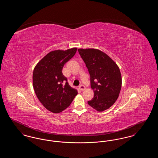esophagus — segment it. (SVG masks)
Masks as SVG:
<instances>
[{
	"label": "esophagus",
	"instance_id": "34e87169",
	"mask_svg": "<svg viewBox=\"0 0 158 158\" xmlns=\"http://www.w3.org/2000/svg\"><path fill=\"white\" fill-rule=\"evenodd\" d=\"M79 89H80L81 90H84L85 89V86L84 85H81L79 86Z\"/></svg>",
	"mask_w": 158,
	"mask_h": 158
}]
</instances>
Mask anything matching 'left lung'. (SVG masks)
<instances>
[{"mask_svg": "<svg viewBox=\"0 0 158 158\" xmlns=\"http://www.w3.org/2000/svg\"><path fill=\"white\" fill-rule=\"evenodd\" d=\"M90 75L94 97L88 105L103 111L114 104L121 88V76L117 64L108 55L93 48L78 49Z\"/></svg>", "mask_w": 158, "mask_h": 158, "instance_id": "8db88e82", "label": "left lung"}]
</instances>
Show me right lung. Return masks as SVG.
I'll return each mask as SVG.
<instances>
[{
    "mask_svg": "<svg viewBox=\"0 0 158 158\" xmlns=\"http://www.w3.org/2000/svg\"><path fill=\"white\" fill-rule=\"evenodd\" d=\"M76 51L77 48H73L51 52L34 68L32 81L35 94L45 108L52 113H59L66 109L77 94L62 73L64 64Z\"/></svg>",
    "mask_w": 158,
    "mask_h": 158,
    "instance_id": "add662e5",
    "label": "right lung"
}]
</instances>
